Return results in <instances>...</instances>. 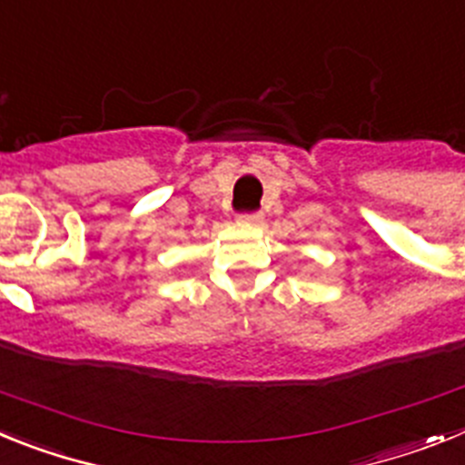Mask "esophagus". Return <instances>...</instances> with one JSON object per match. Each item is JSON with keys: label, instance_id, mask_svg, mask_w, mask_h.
Listing matches in <instances>:
<instances>
[{"label": "esophagus", "instance_id": "34e87169", "mask_svg": "<svg viewBox=\"0 0 465 465\" xmlns=\"http://www.w3.org/2000/svg\"><path fill=\"white\" fill-rule=\"evenodd\" d=\"M242 223H249V225H261L262 223V213L256 212V213H242L240 216Z\"/></svg>", "mask_w": 465, "mask_h": 465}]
</instances>
